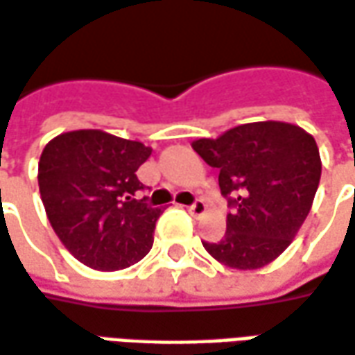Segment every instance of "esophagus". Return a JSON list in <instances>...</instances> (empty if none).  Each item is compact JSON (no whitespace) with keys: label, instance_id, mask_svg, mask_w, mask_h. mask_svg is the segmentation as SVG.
Here are the masks:
<instances>
[{"label":"esophagus","instance_id":"obj_1","mask_svg":"<svg viewBox=\"0 0 355 355\" xmlns=\"http://www.w3.org/2000/svg\"><path fill=\"white\" fill-rule=\"evenodd\" d=\"M188 211L192 213L194 217H200V215L205 213V202H203V200H196L192 205H188Z\"/></svg>","mask_w":355,"mask_h":355}]
</instances>
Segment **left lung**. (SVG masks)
<instances>
[{
	"label": "left lung",
	"mask_w": 355,
	"mask_h": 355,
	"mask_svg": "<svg viewBox=\"0 0 355 355\" xmlns=\"http://www.w3.org/2000/svg\"><path fill=\"white\" fill-rule=\"evenodd\" d=\"M209 167L219 169L220 194L232 213L219 242H202L232 269H259L290 246L304 225L321 178L313 136L281 121L234 126L219 138L192 142Z\"/></svg>",
	"instance_id": "obj_1"
}]
</instances>
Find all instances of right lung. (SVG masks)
I'll return each instance as SVG.
<instances>
[{
  "label": "right lung",
  "mask_w": 355,
  "mask_h": 355,
  "mask_svg": "<svg viewBox=\"0 0 355 355\" xmlns=\"http://www.w3.org/2000/svg\"><path fill=\"white\" fill-rule=\"evenodd\" d=\"M152 148L103 130L55 136L38 163V186L59 240L98 271L138 263L153 246L159 207L140 200L136 171Z\"/></svg>",
  "instance_id": "add662e5"
}]
</instances>
